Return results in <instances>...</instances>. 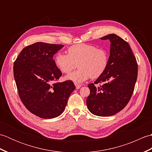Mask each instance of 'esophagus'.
<instances>
[{
	"label": "esophagus",
	"instance_id": "34e87169",
	"mask_svg": "<svg viewBox=\"0 0 152 152\" xmlns=\"http://www.w3.org/2000/svg\"><path fill=\"white\" fill-rule=\"evenodd\" d=\"M75 86H76V88L77 89H78L81 88V85H80V84H77V83H75Z\"/></svg>",
	"mask_w": 152,
	"mask_h": 152
}]
</instances>
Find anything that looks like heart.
Masks as SVG:
<instances>
[{
  "instance_id": "b5f03b06",
  "label": "heart",
  "mask_w": 152,
  "mask_h": 152,
  "mask_svg": "<svg viewBox=\"0 0 152 152\" xmlns=\"http://www.w3.org/2000/svg\"><path fill=\"white\" fill-rule=\"evenodd\" d=\"M54 61L57 69L64 74L70 73L78 64L79 69L66 76V79L80 83L102 76L108 66L109 54L104 48L81 43L69 47L67 54L57 53Z\"/></svg>"
}]
</instances>
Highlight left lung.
<instances>
[{
    "label": "left lung",
    "mask_w": 152,
    "mask_h": 152,
    "mask_svg": "<svg viewBox=\"0 0 152 152\" xmlns=\"http://www.w3.org/2000/svg\"><path fill=\"white\" fill-rule=\"evenodd\" d=\"M101 39L111 42L108 66L94 83L88 85L90 94L86 103L93 114L110 116L129 102L137 79L138 64L130 46L121 37L110 34Z\"/></svg>",
    "instance_id": "8db88e82"
}]
</instances>
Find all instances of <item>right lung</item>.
I'll return each mask as SVG.
<instances>
[{"instance_id": "1", "label": "right lung", "mask_w": 152, "mask_h": 152, "mask_svg": "<svg viewBox=\"0 0 152 152\" xmlns=\"http://www.w3.org/2000/svg\"><path fill=\"white\" fill-rule=\"evenodd\" d=\"M61 44L37 42L23 48L14 63V76L21 102L32 114L44 119L60 115L76 87L57 82L62 73L53 59Z\"/></svg>"}]
</instances>
